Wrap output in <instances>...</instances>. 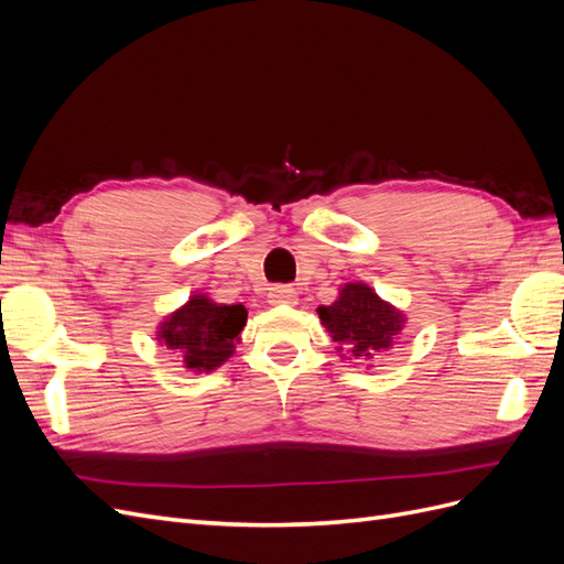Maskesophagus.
Returning <instances> with one entry per match:
<instances>
[{"mask_svg":"<svg viewBox=\"0 0 564 564\" xmlns=\"http://www.w3.org/2000/svg\"><path fill=\"white\" fill-rule=\"evenodd\" d=\"M268 299H270V303H286V305H294L299 299H296V292L292 286H286V284H275V286H270V292H268Z\"/></svg>","mask_w":564,"mask_h":564,"instance_id":"obj_1","label":"esophagus"}]
</instances>
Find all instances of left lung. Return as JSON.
I'll list each match as a JSON object with an SVG mask.
<instances>
[{
	"mask_svg": "<svg viewBox=\"0 0 564 564\" xmlns=\"http://www.w3.org/2000/svg\"><path fill=\"white\" fill-rule=\"evenodd\" d=\"M317 313L334 344L340 346L338 350L346 348L365 360L388 350L404 324L402 313L381 301L367 284H346L338 301L319 305Z\"/></svg>",
	"mask_w": 564,
	"mask_h": 564,
	"instance_id": "left-lung-1",
	"label": "left lung"
}]
</instances>
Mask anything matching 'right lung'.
<instances>
[{
    "mask_svg": "<svg viewBox=\"0 0 564 564\" xmlns=\"http://www.w3.org/2000/svg\"><path fill=\"white\" fill-rule=\"evenodd\" d=\"M245 324L247 311L242 305H220L207 296H193L162 322L160 340L187 369L212 371L232 355Z\"/></svg>",
    "mask_w": 564,
    "mask_h": 564,
    "instance_id": "obj_1",
    "label": "right lung"
}]
</instances>
